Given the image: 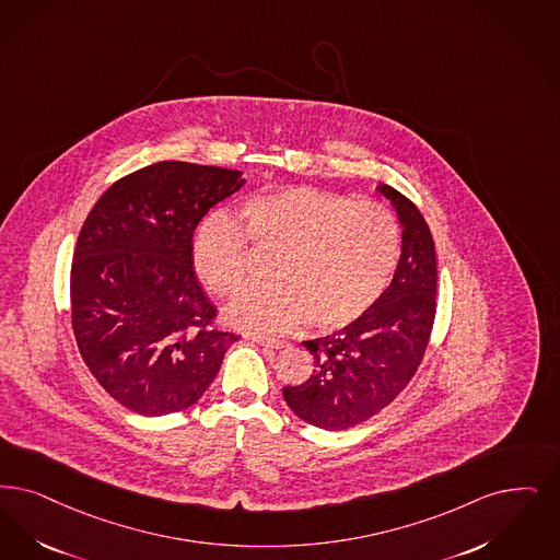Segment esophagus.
Instances as JSON below:
<instances>
[{
	"label": "esophagus",
	"mask_w": 560,
	"mask_h": 560,
	"mask_svg": "<svg viewBox=\"0 0 560 560\" xmlns=\"http://www.w3.org/2000/svg\"><path fill=\"white\" fill-rule=\"evenodd\" d=\"M252 339H254L256 343L265 346V348H272V350H281V348H288V346H290L288 341H279V339H270V337L254 336Z\"/></svg>",
	"instance_id": "34e87169"
}]
</instances>
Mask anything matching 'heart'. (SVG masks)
Here are the masks:
<instances>
[{
    "label": "heart",
    "instance_id": "1",
    "mask_svg": "<svg viewBox=\"0 0 560 560\" xmlns=\"http://www.w3.org/2000/svg\"><path fill=\"white\" fill-rule=\"evenodd\" d=\"M246 240L275 252V283L237 295L226 318L260 336L285 334L304 320L318 331L354 325L377 306L402 256V226L387 206L288 187L247 200L242 229L224 212L196 226L191 260L212 293L233 295L246 285Z\"/></svg>",
    "mask_w": 560,
    "mask_h": 560
}]
</instances>
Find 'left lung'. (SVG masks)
Instances as JSON below:
<instances>
[{
    "instance_id": "1",
    "label": "left lung",
    "mask_w": 560,
    "mask_h": 560,
    "mask_svg": "<svg viewBox=\"0 0 560 560\" xmlns=\"http://www.w3.org/2000/svg\"><path fill=\"white\" fill-rule=\"evenodd\" d=\"M402 224V256L377 306L350 327L304 341L313 375L283 387L306 423L343 431L375 417L402 392L425 357L435 318V244L419 208L389 185L377 187Z\"/></svg>"
}]
</instances>
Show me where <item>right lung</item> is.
<instances>
[{
  "label": "right lung",
  "instance_id": "right-lung-1",
  "mask_svg": "<svg viewBox=\"0 0 560 560\" xmlns=\"http://www.w3.org/2000/svg\"><path fill=\"white\" fill-rule=\"evenodd\" d=\"M244 183L240 171L156 162L110 185L85 219L70 269L72 331L91 375L137 415L198 402L240 339L214 325L191 240Z\"/></svg>",
  "mask_w": 560,
  "mask_h": 560
}]
</instances>
